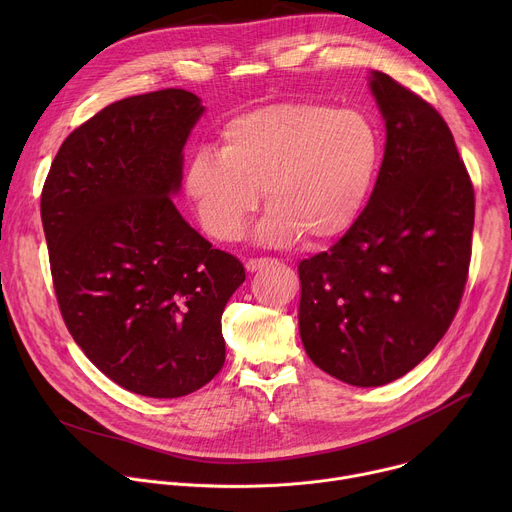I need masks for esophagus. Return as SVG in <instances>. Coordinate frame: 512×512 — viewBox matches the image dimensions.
<instances>
[{"mask_svg": "<svg viewBox=\"0 0 512 512\" xmlns=\"http://www.w3.org/2000/svg\"><path fill=\"white\" fill-rule=\"evenodd\" d=\"M273 263V259H269V257H259V259H247V263H245V269L249 271V273H255V271H261V269H265L267 265H271Z\"/></svg>", "mask_w": 512, "mask_h": 512, "instance_id": "obj_1", "label": "esophagus"}]
</instances>
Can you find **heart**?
Returning a JSON list of instances; mask_svg holds the SVG:
<instances>
[{
    "instance_id": "b5f03b06",
    "label": "heart",
    "mask_w": 512,
    "mask_h": 512,
    "mask_svg": "<svg viewBox=\"0 0 512 512\" xmlns=\"http://www.w3.org/2000/svg\"><path fill=\"white\" fill-rule=\"evenodd\" d=\"M381 158L379 131L360 111L287 101L231 119L218 152H196L184 188L202 229L233 241L257 210L269 208L257 237L330 241L356 221Z\"/></svg>"
}]
</instances>
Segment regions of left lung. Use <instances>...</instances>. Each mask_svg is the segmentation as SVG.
Instances as JSON below:
<instances>
[{
  "label": "left lung",
  "instance_id": "left-lung-1",
  "mask_svg": "<svg viewBox=\"0 0 512 512\" xmlns=\"http://www.w3.org/2000/svg\"><path fill=\"white\" fill-rule=\"evenodd\" d=\"M369 81L387 133L375 190L336 245L298 265L304 348L354 387L403 377L442 340L474 231V188L444 117L385 72Z\"/></svg>",
  "mask_w": 512,
  "mask_h": 512
}]
</instances>
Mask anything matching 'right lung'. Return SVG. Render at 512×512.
Segmentation results:
<instances>
[{
    "label": "right lung",
    "mask_w": 512,
    "mask_h": 512,
    "mask_svg": "<svg viewBox=\"0 0 512 512\" xmlns=\"http://www.w3.org/2000/svg\"><path fill=\"white\" fill-rule=\"evenodd\" d=\"M202 113L184 89L121 99L64 139L42 188L64 324L103 375L143 397H184L223 369L221 318L245 281L172 202Z\"/></svg>",
    "instance_id": "add662e5"
}]
</instances>
